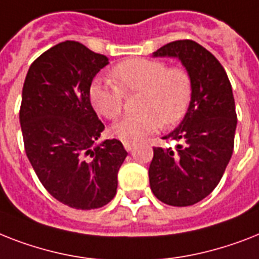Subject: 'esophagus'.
<instances>
[{
	"instance_id": "obj_1",
	"label": "esophagus",
	"mask_w": 259,
	"mask_h": 259,
	"mask_svg": "<svg viewBox=\"0 0 259 259\" xmlns=\"http://www.w3.org/2000/svg\"><path fill=\"white\" fill-rule=\"evenodd\" d=\"M133 146H134V144H132V142H127V141H125V142H123V148H125L127 151L132 150V149H133Z\"/></svg>"
}]
</instances>
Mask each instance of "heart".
<instances>
[{
  "instance_id": "heart-1",
  "label": "heart",
  "mask_w": 259,
  "mask_h": 259,
  "mask_svg": "<svg viewBox=\"0 0 259 259\" xmlns=\"http://www.w3.org/2000/svg\"><path fill=\"white\" fill-rule=\"evenodd\" d=\"M111 80L96 81L90 89L92 104L105 118L121 114L123 94L141 93V113L123 117L113 125L111 133L127 142L142 140L162 126L180 122L191 98V78L182 66L167 68L161 60L133 58L113 68Z\"/></svg>"
}]
</instances>
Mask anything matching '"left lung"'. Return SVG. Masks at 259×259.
Returning <instances> with one entry per match:
<instances>
[{"label": "left lung", "mask_w": 259, "mask_h": 259, "mask_svg": "<svg viewBox=\"0 0 259 259\" xmlns=\"http://www.w3.org/2000/svg\"><path fill=\"white\" fill-rule=\"evenodd\" d=\"M153 57L181 61L190 74L191 100L180 126L162 137L184 145L153 149L150 189L166 205H194L215 189L232 158L237 127L232 85L220 61L191 39L170 42Z\"/></svg>", "instance_id": "1"}]
</instances>
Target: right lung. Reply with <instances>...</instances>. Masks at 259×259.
<instances>
[{"label":"right lung","mask_w":259,"mask_h":259,"mask_svg":"<svg viewBox=\"0 0 259 259\" xmlns=\"http://www.w3.org/2000/svg\"><path fill=\"white\" fill-rule=\"evenodd\" d=\"M108 64V57L79 42H61L30 65L22 88L20 123L27 158L44 188L73 209L110 202L127 155L115 138L96 145L105 126L90 102V86Z\"/></svg>","instance_id":"add662e5"}]
</instances>
